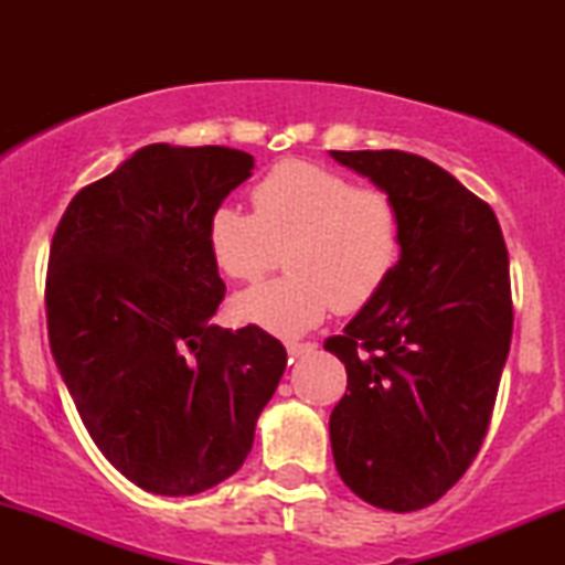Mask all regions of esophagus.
Returning <instances> with one entry per match:
<instances>
[{
    "label": "esophagus",
    "mask_w": 565,
    "mask_h": 565,
    "mask_svg": "<svg viewBox=\"0 0 565 565\" xmlns=\"http://www.w3.org/2000/svg\"><path fill=\"white\" fill-rule=\"evenodd\" d=\"M285 350H288L290 358H300V354L313 352L316 344H311V342H288V344H285Z\"/></svg>",
    "instance_id": "obj_1"
}]
</instances>
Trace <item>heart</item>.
Listing matches in <instances>:
<instances>
[{"mask_svg": "<svg viewBox=\"0 0 565 565\" xmlns=\"http://www.w3.org/2000/svg\"><path fill=\"white\" fill-rule=\"evenodd\" d=\"M254 213L221 205L207 249L228 280L259 282L280 262V280L234 298L231 316L275 334H303L331 308H365L396 273L404 223L388 192L311 161H280L252 190Z\"/></svg>", "mask_w": 565, "mask_h": 565, "instance_id": "b5f03b06", "label": "heart"}]
</instances>
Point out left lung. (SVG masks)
Listing matches in <instances>:
<instances>
[{"mask_svg": "<svg viewBox=\"0 0 565 565\" xmlns=\"http://www.w3.org/2000/svg\"><path fill=\"white\" fill-rule=\"evenodd\" d=\"M396 200V273L323 350L347 367L331 412L342 481L367 504L416 512L481 450L512 342L509 257L489 203L408 151H331Z\"/></svg>", "mask_w": 565, "mask_h": 565, "instance_id": "left-lung-1", "label": "left lung"}]
</instances>
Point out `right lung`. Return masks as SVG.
<instances>
[{
  "mask_svg": "<svg viewBox=\"0 0 565 565\" xmlns=\"http://www.w3.org/2000/svg\"><path fill=\"white\" fill-rule=\"evenodd\" d=\"M252 167L228 146H143L76 192L51 242L53 360L99 452L161 497L242 468L288 365L265 329L211 323L226 285L207 221Z\"/></svg>",
  "mask_w": 565,
  "mask_h": 565,
  "instance_id": "right-lung-1",
  "label": "right lung"
}]
</instances>
